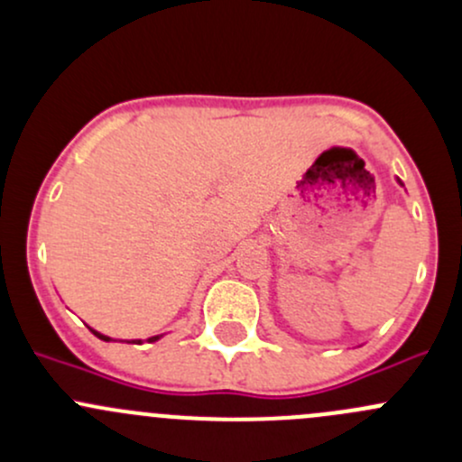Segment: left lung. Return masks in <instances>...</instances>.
<instances>
[{"label":"left lung","mask_w":462,"mask_h":462,"mask_svg":"<svg viewBox=\"0 0 462 462\" xmlns=\"http://www.w3.org/2000/svg\"><path fill=\"white\" fill-rule=\"evenodd\" d=\"M398 183H400V185H402V180H398Z\"/></svg>","instance_id":"left-lung-1"}]
</instances>
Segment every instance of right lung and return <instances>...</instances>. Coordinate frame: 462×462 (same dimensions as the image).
I'll return each instance as SVG.
<instances>
[{
    "label": "right lung",
    "instance_id": "right-lung-1",
    "mask_svg": "<svg viewBox=\"0 0 462 462\" xmlns=\"http://www.w3.org/2000/svg\"><path fill=\"white\" fill-rule=\"evenodd\" d=\"M91 333H93V335H96V337L105 339V342H109V339H111V337H106V335L97 333V330H93V328H91ZM161 337H162V335H153V337H149V339H147V342H156V339H161ZM134 344H141V339H134Z\"/></svg>",
    "mask_w": 462,
    "mask_h": 462
}]
</instances>
